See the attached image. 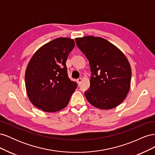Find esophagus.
<instances>
[{
    "instance_id": "esophagus-1",
    "label": "esophagus",
    "mask_w": 155,
    "mask_h": 155,
    "mask_svg": "<svg viewBox=\"0 0 155 155\" xmlns=\"http://www.w3.org/2000/svg\"><path fill=\"white\" fill-rule=\"evenodd\" d=\"M81 81H82V79L81 78H79V79H77V83L78 84V85H80Z\"/></svg>"
}]
</instances>
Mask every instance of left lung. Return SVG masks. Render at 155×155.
Listing matches in <instances>:
<instances>
[{
    "instance_id": "left-lung-1",
    "label": "left lung",
    "mask_w": 155,
    "mask_h": 155,
    "mask_svg": "<svg viewBox=\"0 0 155 155\" xmlns=\"http://www.w3.org/2000/svg\"><path fill=\"white\" fill-rule=\"evenodd\" d=\"M77 46L85 54L91 70V85L85 96L98 109H110L119 105L130 88L131 68L125 55L101 37L76 38Z\"/></svg>"
}]
</instances>
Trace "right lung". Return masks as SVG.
I'll return each mask as SVG.
<instances>
[{"label": "right lung", "instance_id": "1", "mask_svg": "<svg viewBox=\"0 0 155 155\" xmlns=\"http://www.w3.org/2000/svg\"><path fill=\"white\" fill-rule=\"evenodd\" d=\"M74 41L60 37L41 47L33 55L25 73L27 94L31 104L45 112L66 107L77 83L68 76L66 61Z\"/></svg>", "mask_w": 155, "mask_h": 155}]
</instances>
